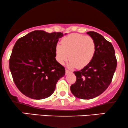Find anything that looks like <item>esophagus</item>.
Here are the masks:
<instances>
[{
    "mask_svg": "<svg viewBox=\"0 0 128 128\" xmlns=\"http://www.w3.org/2000/svg\"><path fill=\"white\" fill-rule=\"evenodd\" d=\"M72 73V72L71 71H69V70H68L66 69V75L69 74V73Z\"/></svg>",
    "mask_w": 128,
    "mask_h": 128,
    "instance_id": "34e87169",
    "label": "esophagus"
}]
</instances>
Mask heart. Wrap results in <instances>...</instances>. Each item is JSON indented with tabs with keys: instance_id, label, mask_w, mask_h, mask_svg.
<instances>
[{
	"instance_id": "heart-1",
	"label": "heart",
	"mask_w": 128,
	"mask_h": 128,
	"mask_svg": "<svg viewBox=\"0 0 128 128\" xmlns=\"http://www.w3.org/2000/svg\"><path fill=\"white\" fill-rule=\"evenodd\" d=\"M61 44L55 46L56 59L61 64L69 59L70 68H84L90 64L95 55L96 43L90 36L72 34L63 38Z\"/></svg>"
}]
</instances>
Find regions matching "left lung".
I'll list each match as a JSON object with an SVG mask.
<instances>
[{"mask_svg": "<svg viewBox=\"0 0 128 128\" xmlns=\"http://www.w3.org/2000/svg\"><path fill=\"white\" fill-rule=\"evenodd\" d=\"M87 34L95 41V55L88 65L73 72L76 81L70 86L72 93L83 100L94 98L106 91L112 81L117 64L112 44L94 31H88Z\"/></svg>", "mask_w": 128, "mask_h": 128, "instance_id": "1", "label": "left lung"}]
</instances>
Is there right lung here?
Wrapping results in <instances>:
<instances>
[{"label":"right lung","instance_id":"right-lung-1","mask_svg":"<svg viewBox=\"0 0 128 128\" xmlns=\"http://www.w3.org/2000/svg\"><path fill=\"white\" fill-rule=\"evenodd\" d=\"M62 32L36 30L19 38L14 45L9 68L16 86L24 95L41 100L50 97L65 74L56 60L55 48Z\"/></svg>","mask_w":128,"mask_h":128}]
</instances>
